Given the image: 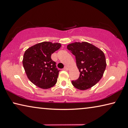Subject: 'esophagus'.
Returning a JSON list of instances; mask_svg holds the SVG:
<instances>
[{
  "mask_svg": "<svg viewBox=\"0 0 128 128\" xmlns=\"http://www.w3.org/2000/svg\"><path fill=\"white\" fill-rule=\"evenodd\" d=\"M64 70H68V66H65L64 68Z\"/></svg>",
  "mask_w": 128,
  "mask_h": 128,
  "instance_id": "34e87169",
  "label": "esophagus"
}]
</instances>
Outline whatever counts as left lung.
<instances>
[{
	"label": "left lung",
	"mask_w": 128,
	"mask_h": 128,
	"mask_svg": "<svg viewBox=\"0 0 128 128\" xmlns=\"http://www.w3.org/2000/svg\"><path fill=\"white\" fill-rule=\"evenodd\" d=\"M67 49L75 56L79 78L72 84L80 90H86L96 85L102 78L106 68V59L102 50L87 42L69 44Z\"/></svg>",
	"instance_id": "left-lung-1"
}]
</instances>
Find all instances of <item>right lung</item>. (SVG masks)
I'll use <instances>...</instances> for the list:
<instances>
[{"label":"right lung","instance_id":"right-lung-1","mask_svg":"<svg viewBox=\"0 0 128 128\" xmlns=\"http://www.w3.org/2000/svg\"><path fill=\"white\" fill-rule=\"evenodd\" d=\"M61 46L60 43L42 42L32 46L24 54L23 65L29 80L42 89H48L56 84L60 70L51 54Z\"/></svg>","mask_w":128,"mask_h":128}]
</instances>
